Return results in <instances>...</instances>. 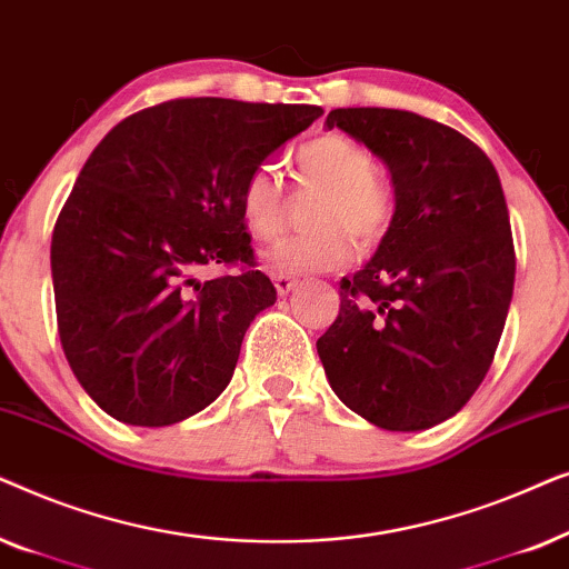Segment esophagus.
I'll use <instances>...</instances> for the list:
<instances>
[{"mask_svg":"<svg viewBox=\"0 0 569 569\" xmlns=\"http://www.w3.org/2000/svg\"><path fill=\"white\" fill-rule=\"evenodd\" d=\"M271 282H274L279 298H284V295H290L295 287H298V282H295L292 277H284V274H274L271 277Z\"/></svg>","mask_w":569,"mask_h":569,"instance_id":"esophagus-1","label":"esophagus"}]
</instances>
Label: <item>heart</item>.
Masks as SVG:
<instances>
[{
  "mask_svg": "<svg viewBox=\"0 0 569 569\" xmlns=\"http://www.w3.org/2000/svg\"><path fill=\"white\" fill-rule=\"evenodd\" d=\"M295 166L306 181L326 189L313 214L318 230L271 246L261 256L269 271L300 277L345 267L355 253L347 229L360 243H376L386 236L393 197L376 178V160L362 144L341 134L316 137L295 152ZM238 201L251 236L261 240L277 236L282 224V183L274 168H253L240 186Z\"/></svg>",
  "mask_w": 569,
  "mask_h": 569,
  "instance_id": "b5f03b06",
  "label": "heart"
}]
</instances>
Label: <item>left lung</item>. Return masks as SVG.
<instances>
[{
	"mask_svg": "<svg viewBox=\"0 0 569 569\" xmlns=\"http://www.w3.org/2000/svg\"><path fill=\"white\" fill-rule=\"evenodd\" d=\"M333 127L383 160L396 209L376 256L341 279L318 357L355 415L430 430L485 380L508 318L516 251L500 176L471 139L425 116L333 108Z\"/></svg>",
	"mask_w": 569,
	"mask_h": 569,
	"instance_id": "1",
	"label": "left lung"
}]
</instances>
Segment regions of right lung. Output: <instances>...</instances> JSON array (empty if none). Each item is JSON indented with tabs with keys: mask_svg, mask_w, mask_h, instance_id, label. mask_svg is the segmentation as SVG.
Listing matches in <instances>:
<instances>
[{
	"mask_svg": "<svg viewBox=\"0 0 569 569\" xmlns=\"http://www.w3.org/2000/svg\"><path fill=\"white\" fill-rule=\"evenodd\" d=\"M318 106L183 98L108 131L51 238L59 339L106 415L168 427L209 407L248 326L277 290L256 269L199 282L207 263L253 267L240 186Z\"/></svg>",
	"mask_w": 569,
	"mask_h": 569,
	"instance_id": "1",
	"label": "right lung"
}]
</instances>
